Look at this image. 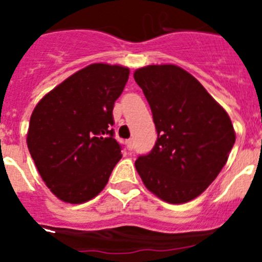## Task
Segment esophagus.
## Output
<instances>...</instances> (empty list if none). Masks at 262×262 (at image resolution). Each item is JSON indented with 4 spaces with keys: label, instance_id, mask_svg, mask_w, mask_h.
<instances>
[{
    "label": "esophagus",
    "instance_id": "obj_1",
    "mask_svg": "<svg viewBox=\"0 0 262 262\" xmlns=\"http://www.w3.org/2000/svg\"><path fill=\"white\" fill-rule=\"evenodd\" d=\"M126 144H127V149H128V151H133V149H134V140H133V139H128V140L126 142Z\"/></svg>",
    "mask_w": 262,
    "mask_h": 262
}]
</instances>
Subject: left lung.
<instances>
[{
	"instance_id": "left-lung-1",
	"label": "left lung",
	"mask_w": 262,
	"mask_h": 262,
	"mask_svg": "<svg viewBox=\"0 0 262 262\" xmlns=\"http://www.w3.org/2000/svg\"><path fill=\"white\" fill-rule=\"evenodd\" d=\"M134 78L149 103L157 131L154 149L138 157L136 170L160 200L189 202L226 165L236 139L232 122L200 81L180 67H143Z\"/></svg>"
}]
</instances>
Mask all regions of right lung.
Masks as SVG:
<instances>
[{"instance_id": "right-lung-1", "label": "right lung", "mask_w": 262, "mask_h": 262, "mask_svg": "<svg viewBox=\"0 0 262 262\" xmlns=\"http://www.w3.org/2000/svg\"><path fill=\"white\" fill-rule=\"evenodd\" d=\"M128 75L126 67L90 64L32 111L27 147L45 184L62 202L77 205L98 195L122 157L111 126Z\"/></svg>"}]
</instances>
